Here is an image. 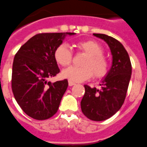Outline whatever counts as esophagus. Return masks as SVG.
Here are the masks:
<instances>
[{
	"mask_svg": "<svg viewBox=\"0 0 147 147\" xmlns=\"http://www.w3.org/2000/svg\"><path fill=\"white\" fill-rule=\"evenodd\" d=\"M74 84H76V83H74V82H73L71 81H69V86H73Z\"/></svg>",
	"mask_w": 147,
	"mask_h": 147,
	"instance_id": "obj_1",
	"label": "esophagus"
}]
</instances>
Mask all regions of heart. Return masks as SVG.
Returning <instances> with one entry per match:
<instances>
[{
  "label": "heart",
  "instance_id": "1",
  "mask_svg": "<svg viewBox=\"0 0 147 147\" xmlns=\"http://www.w3.org/2000/svg\"><path fill=\"white\" fill-rule=\"evenodd\" d=\"M76 48L79 51L86 54L81 63L83 66H71L64 69L62 72L63 78L74 82H81L89 79L94 76L97 78L104 77L108 71L107 59L102 55V47L95 40H87L76 44ZM54 57L58 64L67 66L70 65L73 60V52L69 46L63 44L55 49Z\"/></svg>",
  "mask_w": 147,
  "mask_h": 147
}]
</instances>
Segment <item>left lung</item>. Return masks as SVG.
<instances>
[{"instance_id":"left-lung-1","label":"left lung","mask_w":147,"mask_h":147,"mask_svg":"<svg viewBox=\"0 0 147 147\" xmlns=\"http://www.w3.org/2000/svg\"><path fill=\"white\" fill-rule=\"evenodd\" d=\"M93 35L108 45L113 58L112 66L99 84V88L84 85L81 107L88 118L101 121L114 115L124 103L131 75V64L128 52L117 40L106 34Z\"/></svg>"}]
</instances>
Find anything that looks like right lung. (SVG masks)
Masks as SVG:
<instances>
[{"instance_id": "right-lung-1", "label": "right lung", "mask_w": 147, "mask_h": 147, "mask_svg": "<svg viewBox=\"0 0 147 147\" xmlns=\"http://www.w3.org/2000/svg\"><path fill=\"white\" fill-rule=\"evenodd\" d=\"M74 33H45L31 37L19 49L12 65L11 88L16 100L28 116L46 120L58 111L68 87L66 79L51 83L48 79L59 73L55 49L66 35Z\"/></svg>"}]
</instances>
